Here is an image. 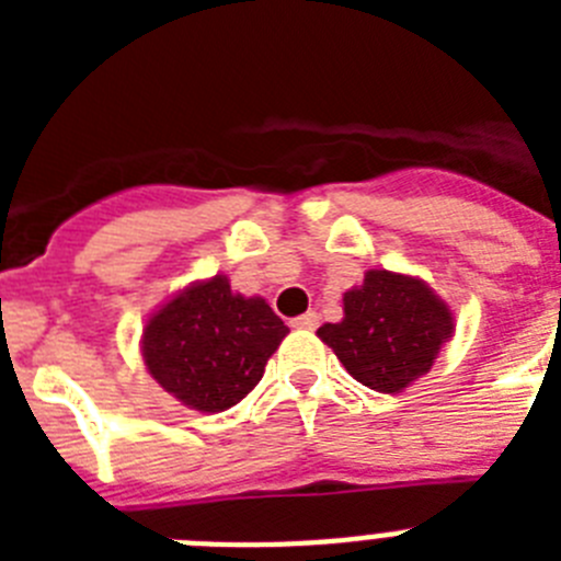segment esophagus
<instances>
[{
    "mask_svg": "<svg viewBox=\"0 0 561 561\" xmlns=\"http://www.w3.org/2000/svg\"><path fill=\"white\" fill-rule=\"evenodd\" d=\"M317 323H320L317 311H306V314H300V317H295V320H291V325H295V329H306V331H314Z\"/></svg>",
    "mask_w": 561,
    "mask_h": 561,
    "instance_id": "esophagus-1",
    "label": "esophagus"
}]
</instances>
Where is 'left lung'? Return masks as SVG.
I'll use <instances>...</instances> for the list:
<instances>
[{
  "label": "left lung",
  "instance_id": "1",
  "mask_svg": "<svg viewBox=\"0 0 561 561\" xmlns=\"http://www.w3.org/2000/svg\"><path fill=\"white\" fill-rule=\"evenodd\" d=\"M342 304V323L317 334L356 381L379 393H399L427 374L453 336V311L419 277L370 270Z\"/></svg>",
  "mask_w": 561,
  "mask_h": 561
}]
</instances>
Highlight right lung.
Listing matches in <instances>:
<instances>
[{
  "mask_svg": "<svg viewBox=\"0 0 561 561\" xmlns=\"http://www.w3.org/2000/svg\"><path fill=\"white\" fill-rule=\"evenodd\" d=\"M289 334L261 297H241L225 275L168 300L142 331V356L171 396L202 413H221L264 376Z\"/></svg>",
  "mask_w": 561,
  "mask_h": 561,
  "instance_id": "add662e5",
  "label": "right lung"
}]
</instances>
